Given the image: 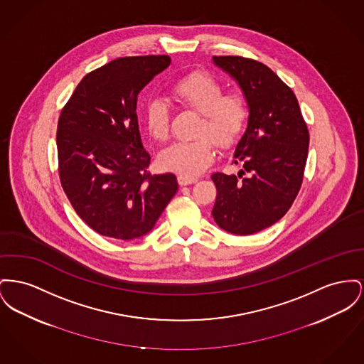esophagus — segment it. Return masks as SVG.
<instances>
[{"instance_id": "esophagus-1", "label": "esophagus", "mask_w": 364, "mask_h": 364, "mask_svg": "<svg viewBox=\"0 0 364 364\" xmlns=\"http://www.w3.org/2000/svg\"><path fill=\"white\" fill-rule=\"evenodd\" d=\"M177 181L180 186H191L198 181L196 177H187V176H178Z\"/></svg>"}]
</instances>
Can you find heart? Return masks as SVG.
Returning <instances> with one entry per match:
<instances>
[{"mask_svg":"<svg viewBox=\"0 0 364 364\" xmlns=\"http://www.w3.org/2000/svg\"><path fill=\"white\" fill-rule=\"evenodd\" d=\"M171 99L202 114L198 139L177 141L161 151L158 161L165 171L193 177L206 171L215 159L217 145L235 147L243 136L250 111L243 95L224 93L223 84L205 71H193L171 87ZM144 124L151 137L165 141L171 132V108L162 99H151L144 109Z\"/></svg>","mask_w":364,"mask_h":364,"instance_id":"obj_1","label":"heart"}]
</instances>
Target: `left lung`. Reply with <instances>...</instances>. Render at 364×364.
I'll return each instance as SVG.
<instances>
[{
  "label": "left lung",
  "mask_w": 364,
  "mask_h": 364,
  "mask_svg": "<svg viewBox=\"0 0 364 364\" xmlns=\"http://www.w3.org/2000/svg\"><path fill=\"white\" fill-rule=\"evenodd\" d=\"M243 90L250 117L236 146L235 174L214 173V221L227 232L252 235L291 208L305 171L309 132L299 100L268 67L242 56H213Z\"/></svg>",
  "instance_id": "left-lung-1"
}]
</instances>
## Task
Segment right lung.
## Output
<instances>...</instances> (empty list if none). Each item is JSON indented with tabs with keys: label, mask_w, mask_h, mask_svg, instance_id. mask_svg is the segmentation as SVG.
<instances>
[{
	"label": "right lung",
	"mask_w": 364,
	"mask_h": 364,
	"mask_svg": "<svg viewBox=\"0 0 364 364\" xmlns=\"http://www.w3.org/2000/svg\"><path fill=\"white\" fill-rule=\"evenodd\" d=\"M171 65L166 55L118 58L87 73L60 112L59 177L77 214L100 235H146L174 193V174H151L137 96Z\"/></svg>",
	"instance_id": "1"
}]
</instances>
